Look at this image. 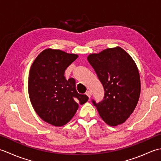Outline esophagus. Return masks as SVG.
<instances>
[{"label": "esophagus", "mask_w": 161, "mask_h": 161, "mask_svg": "<svg viewBox=\"0 0 161 161\" xmlns=\"http://www.w3.org/2000/svg\"><path fill=\"white\" fill-rule=\"evenodd\" d=\"M86 94L87 96H88V97H89V98H91V96H92V93H91V92L90 91H86Z\"/></svg>", "instance_id": "obj_1"}]
</instances>
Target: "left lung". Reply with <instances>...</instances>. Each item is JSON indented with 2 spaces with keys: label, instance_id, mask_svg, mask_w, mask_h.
Segmentation results:
<instances>
[{
  "label": "left lung",
  "instance_id": "8db88e82",
  "mask_svg": "<svg viewBox=\"0 0 161 161\" xmlns=\"http://www.w3.org/2000/svg\"><path fill=\"white\" fill-rule=\"evenodd\" d=\"M103 85L104 100L93 101L102 119L109 126L121 125L127 119L138 104L141 94V78L132 57L117 46L88 56Z\"/></svg>",
  "mask_w": 161,
  "mask_h": 161
}]
</instances>
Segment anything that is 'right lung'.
<instances>
[{"label":"right lung","mask_w":161,"mask_h":161,"mask_svg":"<svg viewBox=\"0 0 161 161\" xmlns=\"http://www.w3.org/2000/svg\"><path fill=\"white\" fill-rule=\"evenodd\" d=\"M78 57L76 54L47 48L36 57L30 68L28 93L35 112L43 121L61 126L73 118L79 108L88 101L79 94L73 78L67 80L64 71Z\"/></svg>","instance_id":"add662e5"}]
</instances>
